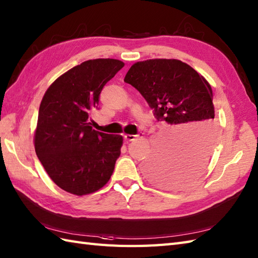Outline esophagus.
Wrapping results in <instances>:
<instances>
[{
	"label": "esophagus",
	"mask_w": 258,
	"mask_h": 258,
	"mask_svg": "<svg viewBox=\"0 0 258 258\" xmlns=\"http://www.w3.org/2000/svg\"><path fill=\"white\" fill-rule=\"evenodd\" d=\"M138 138H139V135H130V134H125L124 135V140L125 141H128V142L135 141Z\"/></svg>",
	"instance_id": "esophagus-1"
}]
</instances>
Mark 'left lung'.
<instances>
[{"instance_id":"obj_1","label":"left lung","mask_w":258,"mask_h":258,"mask_svg":"<svg viewBox=\"0 0 258 258\" xmlns=\"http://www.w3.org/2000/svg\"><path fill=\"white\" fill-rule=\"evenodd\" d=\"M124 82L138 90L163 122L160 143L145 164L158 186L179 188L204 171L217 138L210 83L188 64L155 58L133 64Z\"/></svg>"}]
</instances>
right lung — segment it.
<instances>
[{"instance_id":"add662e5","label":"right lung","mask_w":258,"mask_h":258,"mask_svg":"<svg viewBox=\"0 0 258 258\" xmlns=\"http://www.w3.org/2000/svg\"><path fill=\"white\" fill-rule=\"evenodd\" d=\"M123 67L114 58L89 59L54 81L42 98L36 155L53 182L71 194L94 193L112 176L123 138L93 130L90 116L104 85Z\"/></svg>"}]
</instances>
